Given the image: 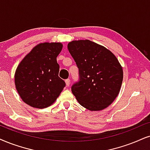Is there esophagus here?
<instances>
[{"label": "esophagus", "mask_w": 150, "mask_h": 150, "mask_svg": "<svg viewBox=\"0 0 150 150\" xmlns=\"http://www.w3.org/2000/svg\"><path fill=\"white\" fill-rule=\"evenodd\" d=\"M65 82H66V86H69L70 83H71V81H70V79H66V80H65Z\"/></svg>", "instance_id": "34e87169"}]
</instances>
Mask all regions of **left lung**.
<instances>
[{
  "instance_id": "obj_1",
  "label": "left lung",
  "mask_w": 150,
  "mask_h": 150,
  "mask_svg": "<svg viewBox=\"0 0 150 150\" xmlns=\"http://www.w3.org/2000/svg\"><path fill=\"white\" fill-rule=\"evenodd\" d=\"M68 49L79 69V80L71 86L80 105L90 111L107 107L120 92L123 72L111 51L89 40L73 41Z\"/></svg>"
}]
</instances>
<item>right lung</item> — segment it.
Here are the masks:
<instances>
[{"mask_svg":"<svg viewBox=\"0 0 150 150\" xmlns=\"http://www.w3.org/2000/svg\"><path fill=\"white\" fill-rule=\"evenodd\" d=\"M61 43H43L35 46L19 64L15 73L18 94L28 105L38 109L48 107L55 101L66 86L58 76L57 57Z\"/></svg>","mask_w":150,"mask_h":150,"instance_id":"add662e5","label":"right lung"}]
</instances>
